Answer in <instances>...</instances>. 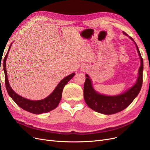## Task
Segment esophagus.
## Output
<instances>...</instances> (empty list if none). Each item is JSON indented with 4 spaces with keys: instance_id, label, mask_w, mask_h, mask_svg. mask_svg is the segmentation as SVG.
Returning a JSON list of instances; mask_svg holds the SVG:
<instances>
[{
    "instance_id": "esophagus-1",
    "label": "esophagus",
    "mask_w": 150,
    "mask_h": 150,
    "mask_svg": "<svg viewBox=\"0 0 150 150\" xmlns=\"http://www.w3.org/2000/svg\"><path fill=\"white\" fill-rule=\"evenodd\" d=\"M83 70H84V68H83Z\"/></svg>"
}]
</instances>
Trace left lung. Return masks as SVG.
<instances>
[{
    "label": "left lung",
    "mask_w": 150,
    "mask_h": 150,
    "mask_svg": "<svg viewBox=\"0 0 150 150\" xmlns=\"http://www.w3.org/2000/svg\"><path fill=\"white\" fill-rule=\"evenodd\" d=\"M122 33L128 36L125 32H122ZM129 38L134 42L132 38ZM134 43L140 57L141 66L138 71V78L137 83L126 92L115 96H108L99 94L93 89L89 76L86 74V78L84 84V100L87 105L94 111L104 115L115 114L125 110L138 96L143 84V61L137 44L135 42Z\"/></svg>",
    "instance_id": "left-lung-1"
}]
</instances>
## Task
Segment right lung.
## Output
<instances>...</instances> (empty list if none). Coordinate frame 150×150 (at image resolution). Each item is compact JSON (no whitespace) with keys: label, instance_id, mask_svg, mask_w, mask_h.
I'll return each mask as SVG.
<instances>
[{"label":"right lung","instance_id":"obj_1","mask_svg":"<svg viewBox=\"0 0 150 150\" xmlns=\"http://www.w3.org/2000/svg\"><path fill=\"white\" fill-rule=\"evenodd\" d=\"M11 46V45L10 46L9 48H8V51L5 57H4V72H5L6 87L8 95H9L11 98L19 107H21L22 109H23V110L27 111L33 113V114H42V113L47 112L49 111H51L54 110V109L58 106L59 103L61 101L62 98V90L64 87V86L68 83V81L73 78V76L75 74L72 73L63 79L57 86V87L54 90V91L50 94L48 97L44 99H42V100L32 101L29 100V99H25L24 98H22V96L18 95L13 91L11 88L8 81L6 71V59Z\"/></svg>","mask_w":150,"mask_h":150}]
</instances>
